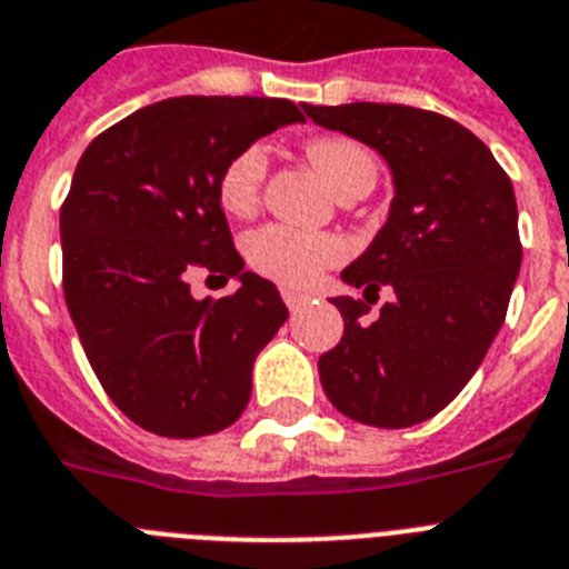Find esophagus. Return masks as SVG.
I'll use <instances>...</instances> for the list:
<instances>
[{
    "instance_id": "obj_1",
    "label": "esophagus",
    "mask_w": 569,
    "mask_h": 569,
    "mask_svg": "<svg viewBox=\"0 0 569 569\" xmlns=\"http://www.w3.org/2000/svg\"><path fill=\"white\" fill-rule=\"evenodd\" d=\"M283 300H286V307L292 309V312H298L300 307H307V295H300L295 292V289H283Z\"/></svg>"
}]
</instances>
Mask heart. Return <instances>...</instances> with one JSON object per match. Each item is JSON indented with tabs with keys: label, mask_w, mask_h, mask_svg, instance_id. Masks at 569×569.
<instances>
[{
	"label": "heart",
	"mask_w": 569,
	"mask_h": 569,
	"mask_svg": "<svg viewBox=\"0 0 569 569\" xmlns=\"http://www.w3.org/2000/svg\"><path fill=\"white\" fill-rule=\"evenodd\" d=\"M309 161L323 176L332 193L347 184L376 181L373 156L350 138H315L307 147ZM269 170V152L262 144H248L233 152L219 173V202L233 217H246L260 202L262 181ZM347 257V242L336 233L300 231L292 226H262L248 233L246 260L262 277L289 289H309L318 277Z\"/></svg>",
	"instance_id": "1"
}]
</instances>
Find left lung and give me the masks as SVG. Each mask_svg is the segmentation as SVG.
<instances>
[{
    "label": "left lung",
    "mask_w": 569,
    "mask_h": 569,
    "mask_svg": "<svg viewBox=\"0 0 569 569\" xmlns=\"http://www.w3.org/2000/svg\"><path fill=\"white\" fill-rule=\"evenodd\" d=\"M318 127L356 138L390 167L388 222L341 271L366 295L395 300L373 325L350 295L336 350L318 358L323 393L343 417L410 428L446 408L503 327L520 271L515 190L489 147L446 114L399 103L309 107Z\"/></svg>",
    "instance_id": "obj_1"
}]
</instances>
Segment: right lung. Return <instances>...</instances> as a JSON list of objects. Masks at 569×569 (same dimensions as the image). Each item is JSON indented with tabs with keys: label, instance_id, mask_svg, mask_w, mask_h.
I'll return each instance as SVG.
<instances>
[{
	"label": "right lung",
	"instance_id": "right-lung-1",
	"mask_svg": "<svg viewBox=\"0 0 569 569\" xmlns=\"http://www.w3.org/2000/svg\"><path fill=\"white\" fill-rule=\"evenodd\" d=\"M283 98L184 94L127 114L80 156L60 211L63 292L94 376L144 431L217 433L251 399L260 350L289 309L246 271L219 173L257 138L300 123ZM233 276L231 299L196 301V270Z\"/></svg>",
	"mask_w": 569,
	"mask_h": 569
}]
</instances>
